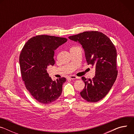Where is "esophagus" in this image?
Instances as JSON below:
<instances>
[{
    "instance_id": "obj_1",
    "label": "esophagus",
    "mask_w": 134,
    "mask_h": 134,
    "mask_svg": "<svg viewBox=\"0 0 134 134\" xmlns=\"http://www.w3.org/2000/svg\"><path fill=\"white\" fill-rule=\"evenodd\" d=\"M67 79H70V80H75L76 79H77V77L74 75H70V76H68Z\"/></svg>"
}]
</instances>
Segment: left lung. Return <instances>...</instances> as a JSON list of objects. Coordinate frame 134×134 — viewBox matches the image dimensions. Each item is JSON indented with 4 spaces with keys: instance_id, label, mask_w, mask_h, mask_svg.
I'll return each mask as SVG.
<instances>
[{
    "instance_id": "obj_1",
    "label": "left lung",
    "mask_w": 134,
    "mask_h": 134,
    "mask_svg": "<svg viewBox=\"0 0 134 134\" xmlns=\"http://www.w3.org/2000/svg\"><path fill=\"white\" fill-rule=\"evenodd\" d=\"M68 38L82 46L87 64L95 66L92 80L82 77L85 87L80 94L86 101L97 102L105 97L117 79L116 49L107 35L98 31L84 32Z\"/></svg>"
}]
</instances>
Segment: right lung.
Returning <instances> with one entry per match:
<instances>
[{"instance_id":"right-lung-1","label":"right lung","mask_w":134,"mask_h":134,"mask_svg":"<svg viewBox=\"0 0 134 134\" xmlns=\"http://www.w3.org/2000/svg\"><path fill=\"white\" fill-rule=\"evenodd\" d=\"M67 41L66 38L40 35L29 39L20 55L21 72L25 87L32 96L43 104H49L60 96L65 77L52 81L47 67L54 65V50Z\"/></svg>"}]
</instances>
